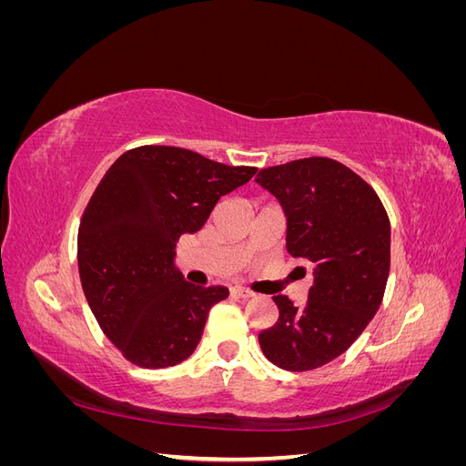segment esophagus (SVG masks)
<instances>
[{
    "mask_svg": "<svg viewBox=\"0 0 466 466\" xmlns=\"http://www.w3.org/2000/svg\"><path fill=\"white\" fill-rule=\"evenodd\" d=\"M231 293L235 295V298H238V299H250V298H255V291L245 289V288H238V286L231 288Z\"/></svg>",
    "mask_w": 466,
    "mask_h": 466,
    "instance_id": "1",
    "label": "esophagus"
}]
</instances>
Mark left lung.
Here are the masks:
<instances>
[{
    "label": "left lung",
    "instance_id": "left-lung-1",
    "mask_svg": "<svg viewBox=\"0 0 466 466\" xmlns=\"http://www.w3.org/2000/svg\"><path fill=\"white\" fill-rule=\"evenodd\" d=\"M257 182L284 208L289 255L313 266L307 303L295 307L288 295H274L279 317L258 342L281 370H317L358 340L383 301L389 216L368 182L329 157L262 168Z\"/></svg>",
    "mask_w": 466,
    "mask_h": 466
}]
</instances>
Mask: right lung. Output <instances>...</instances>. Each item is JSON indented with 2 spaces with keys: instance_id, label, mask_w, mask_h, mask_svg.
<instances>
[{
  "instance_id": "obj_1",
  "label": "right lung",
  "mask_w": 466,
  "mask_h": 466,
  "mask_svg": "<svg viewBox=\"0 0 466 466\" xmlns=\"http://www.w3.org/2000/svg\"><path fill=\"white\" fill-rule=\"evenodd\" d=\"M255 173L190 149L142 146L98 182L79 223V278L98 327L137 368L163 370L192 356L209 309L229 295L182 278L177 241L200 231L221 196Z\"/></svg>"
}]
</instances>
